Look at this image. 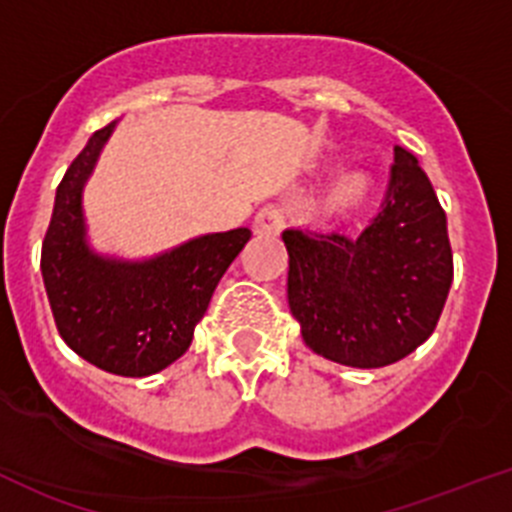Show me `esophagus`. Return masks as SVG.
<instances>
[{
	"label": "esophagus",
	"mask_w": 512,
	"mask_h": 512,
	"mask_svg": "<svg viewBox=\"0 0 512 512\" xmlns=\"http://www.w3.org/2000/svg\"><path fill=\"white\" fill-rule=\"evenodd\" d=\"M283 224H285L283 211H280L278 206L267 204L255 214L252 229H255V234H260V237H275V234H280Z\"/></svg>",
	"instance_id": "1"
}]
</instances>
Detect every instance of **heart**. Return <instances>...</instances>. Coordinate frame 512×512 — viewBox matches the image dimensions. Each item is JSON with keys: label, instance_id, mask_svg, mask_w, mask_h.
Masks as SVG:
<instances>
[{"label": "heart", "instance_id": "b5f03b06", "mask_svg": "<svg viewBox=\"0 0 512 512\" xmlns=\"http://www.w3.org/2000/svg\"><path fill=\"white\" fill-rule=\"evenodd\" d=\"M372 188V178L365 170H347L342 176L336 178L334 186L326 193V209L331 214H347V211L357 209L362 201L367 199V193Z\"/></svg>", "mask_w": 512, "mask_h": 512}]
</instances>
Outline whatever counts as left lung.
<instances>
[{
  "label": "left lung",
  "mask_w": 512,
  "mask_h": 512,
  "mask_svg": "<svg viewBox=\"0 0 512 512\" xmlns=\"http://www.w3.org/2000/svg\"><path fill=\"white\" fill-rule=\"evenodd\" d=\"M288 306L303 342L339 365H393L434 334L454 278L446 214L395 145L380 211L359 237L285 229Z\"/></svg>",
  "instance_id": "left-lung-1"
}]
</instances>
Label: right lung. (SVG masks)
Masks as SVG:
<instances>
[{
  "label": "right lung",
  "instance_id": "obj_1",
  "mask_svg": "<svg viewBox=\"0 0 512 512\" xmlns=\"http://www.w3.org/2000/svg\"><path fill=\"white\" fill-rule=\"evenodd\" d=\"M112 130L114 122L89 137L55 191L40 270L63 342L99 370L145 377L186 352L216 283L252 232L206 234L145 262L94 255L84 239L81 188Z\"/></svg>",
  "mask_w": 512,
  "mask_h": 512
}]
</instances>
